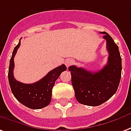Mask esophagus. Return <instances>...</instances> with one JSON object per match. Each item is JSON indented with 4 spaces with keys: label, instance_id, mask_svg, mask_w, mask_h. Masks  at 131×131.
<instances>
[{
    "label": "esophagus",
    "instance_id": "34e87169",
    "mask_svg": "<svg viewBox=\"0 0 131 131\" xmlns=\"http://www.w3.org/2000/svg\"><path fill=\"white\" fill-rule=\"evenodd\" d=\"M73 60L72 59H66L65 62H64V64H65V65L67 67H69L70 65H72V64H73Z\"/></svg>",
    "mask_w": 131,
    "mask_h": 131
}]
</instances>
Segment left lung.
<instances>
[{
	"label": "left lung",
	"instance_id": "8db88e82",
	"mask_svg": "<svg viewBox=\"0 0 131 131\" xmlns=\"http://www.w3.org/2000/svg\"><path fill=\"white\" fill-rule=\"evenodd\" d=\"M101 33L104 34L103 37L106 40L108 52V62L104 68L92 72L75 65L69 67L77 100L80 104L91 106H99L112 97L116 92L121 77L122 64L118 47L107 32Z\"/></svg>",
	"mask_w": 131,
	"mask_h": 131
}]
</instances>
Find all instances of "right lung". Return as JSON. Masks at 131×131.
Listing matches in <instances>:
<instances>
[{
  "label": "right lung",
  "instance_id": "1",
  "mask_svg": "<svg viewBox=\"0 0 131 131\" xmlns=\"http://www.w3.org/2000/svg\"><path fill=\"white\" fill-rule=\"evenodd\" d=\"M20 45V40L13 52L8 70V81L12 93L15 99L25 106L32 109H40L50 104L52 90L55 81L61 73L67 69L64 64L57 67L47 73L40 81L33 84H23L17 81L13 76L14 57Z\"/></svg>",
  "mask_w": 131,
  "mask_h": 131
}]
</instances>
